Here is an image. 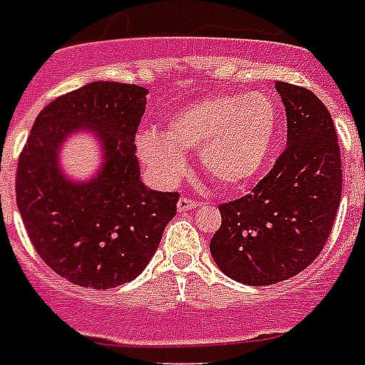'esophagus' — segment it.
<instances>
[{"label":"esophagus","instance_id":"34e87169","mask_svg":"<svg viewBox=\"0 0 365 365\" xmlns=\"http://www.w3.org/2000/svg\"><path fill=\"white\" fill-rule=\"evenodd\" d=\"M195 207H197V201L191 199V197H182V199L178 201V210H180V212H187V210H191V208Z\"/></svg>","mask_w":365,"mask_h":365}]
</instances>
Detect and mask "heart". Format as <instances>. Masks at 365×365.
<instances>
[{
  "instance_id": "obj_1",
  "label": "heart",
  "mask_w": 365,
  "mask_h": 365,
  "mask_svg": "<svg viewBox=\"0 0 365 365\" xmlns=\"http://www.w3.org/2000/svg\"><path fill=\"white\" fill-rule=\"evenodd\" d=\"M279 130V108L262 91L216 93L189 103L172 116L166 132L139 133L141 160L163 182L185 170L183 153L197 149L202 172L227 189L255 182L268 163Z\"/></svg>"
}]
</instances>
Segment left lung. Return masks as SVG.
I'll list each match as a JSON object with an SVG mask.
<instances>
[{"label": "left lung", "mask_w": 365, "mask_h": 365, "mask_svg": "<svg viewBox=\"0 0 365 365\" xmlns=\"http://www.w3.org/2000/svg\"><path fill=\"white\" fill-rule=\"evenodd\" d=\"M287 115V147L252 193L220 205L210 241L218 268L245 285H274L319 257L343 193L337 132L324 103L302 86L275 82Z\"/></svg>", "instance_id": "left-lung-1"}]
</instances>
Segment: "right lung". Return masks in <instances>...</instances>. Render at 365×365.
Returning <instances> with one entry per match:
<instances>
[{
  "label": "right lung",
  "instance_id": "obj_1",
  "mask_svg": "<svg viewBox=\"0 0 365 365\" xmlns=\"http://www.w3.org/2000/svg\"><path fill=\"white\" fill-rule=\"evenodd\" d=\"M145 88L91 82L51 101L30 130L16 164V207L41 260L74 285L113 289L135 279L155 255L180 193L139 180L135 133ZM96 129L106 163L83 184L58 170L56 153L68 133Z\"/></svg>",
  "mask_w": 365,
  "mask_h": 365
}]
</instances>
